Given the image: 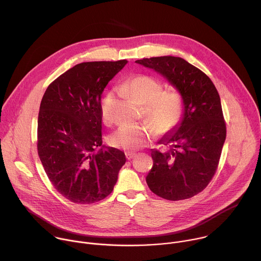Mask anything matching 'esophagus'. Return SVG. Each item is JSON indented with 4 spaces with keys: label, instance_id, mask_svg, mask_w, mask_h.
Wrapping results in <instances>:
<instances>
[{
    "label": "esophagus",
    "instance_id": "1",
    "mask_svg": "<svg viewBox=\"0 0 261 261\" xmlns=\"http://www.w3.org/2000/svg\"><path fill=\"white\" fill-rule=\"evenodd\" d=\"M126 158L128 159V160H131V159H133L137 154L136 153H133V152H126Z\"/></svg>",
    "mask_w": 261,
    "mask_h": 261
}]
</instances>
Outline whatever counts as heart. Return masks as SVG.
Returning <instances> with one entry per match:
<instances>
[{
	"label": "heart",
	"instance_id": "heart-1",
	"mask_svg": "<svg viewBox=\"0 0 261 261\" xmlns=\"http://www.w3.org/2000/svg\"><path fill=\"white\" fill-rule=\"evenodd\" d=\"M121 90L136 103L143 106V115L153 125H122L108 137V143L127 151L145 146L156 133V128L163 133L170 130L179 120L182 111V100L176 90L161 92L162 84L150 75H136L126 80ZM115 92H108L102 99L100 114L104 123L111 121V107Z\"/></svg>",
	"mask_w": 261,
	"mask_h": 261
}]
</instances>
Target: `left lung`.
Here are the masks:
<instances>
[{
  "label": "left lung",
  "mask_w": 261,
  "mask_h": 261,
  "mask_svg": "<svg viewBox=\"0 0 261 261\" xmlns=\"http://www.w3.org/2000/svg\"><path fill=\"white\" fill-rule=\"evenodd\" d=\"M155 70L179 93L180 120L158 141L166 151L152 150L148 188L167 200H181L201 192L214 176L226 138L220 96L205 74L181 58L165 56L137 60Z\"/></svg>",
  "instance_id": "1"
}]
</instances>
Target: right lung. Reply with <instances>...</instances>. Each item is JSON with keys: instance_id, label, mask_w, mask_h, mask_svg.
<instances>
[{"instance_id": "1", "label": "right lung", "mask_w": 261, "mask_h": 261, "mask_svg": "<svg viewBox=\"0 0 261 261\" xmlns=\"http://www.w3.org/2000/svg\"><path fill=\"white\" fill-rule=\"evenodd\" d=\"M128 63L87 62L69 69L41 100L37 147L57 191L74 203L100 201L114 190L124 152L102 144L101 95Z\"/></svg>"}]
</instances>
